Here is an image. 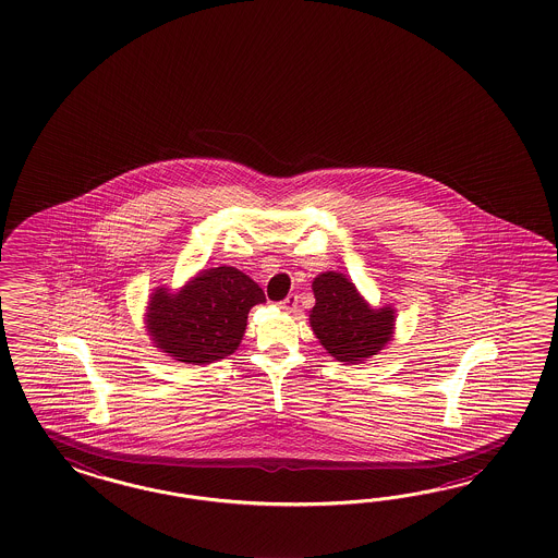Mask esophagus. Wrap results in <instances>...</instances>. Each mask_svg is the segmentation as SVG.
Returning a JSON list of instances; mask_svg holds the SVG:
<instances>
[{"label": "esophagus", "mask_w": 558, "mask_h": 558, "mask_svg": "<svg viewBox=\"0 0 558 558\" xmlns=\"http://www.w3.org/2000/svg\"><path fill=\"white\" fill-rule=\"evenodd\" d=\"M296 304H299V296H296V294H288L287 299L280 303V308L292 313V311L296 308Z\"/></svg>", "instance_id": "1"}]
</instances>
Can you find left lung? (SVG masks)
<instances>
[{"label": "left lung", "instance_id": "8db88e82", "mask_svg": "<svg viewBox=\"0 0 558 558\" xmlns=\"http://www.w3.org/2000/svg\"><path fill=\"white\" fill-rule=\"evenodd\" d=\"M315 306L308 315L313 333L339 362L360 364L378 354L395 329V308H372L354 282L339 271H325L313 280Z\"/></svg>", "mask_w": 558, "mask_h": 558}]
</instances>
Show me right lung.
<instances>
[{
    "mask_svg": "<svg viewBox=\"0 0 558 558\" xmlns=\"http://www.w3.org/2000/svg\"><path fill=\"white\" fill-rule=\"evenodd\" d=\"M264 290L243 271L220 266L203 270L180 292L159 287L147 306V331L155 348L186 364H210L239 348L254 304Z\"/></svg>",
    "mask_w": 558,
    "mask_h": 558,
    "instance_id": "1",
    "label": "right lung"
}]
</instances>
